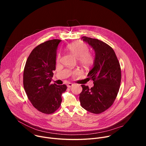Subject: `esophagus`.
Returning a JSON list of instances; mask_svg holds the SVG:
<instances>
[{
    "label": "esophagus",
    "instance_id": "34e87169",
    "mask_svg": "<svg viewBox=\"0 0 146 146\" xmlns=\"http://www.w3.org/2000/svg\"><path fill=\"white\" fill-rule=\"evenodd\" d=\"M73 86V84H72V83H70V82L68 83V84H67V87H68V88H70V87H72Z\"/></svg>",
    "mask_w": 146,
    "mask_h": 146
}]
</instances>
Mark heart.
I'll list each match as a JSON object with an SVG mask.
<instances>
[{
  "label": "heart",
  "instance_id": "1",
  "mask_svg": "<svg viewBox=\"0 0 146 146\" xmlns=\"http://www.w3.org/2000/svg\"><path fill=\"white\" fill-rule=\"evenodd\" d=\"M68 50L73 54L80 62V64L85 67L91 66L94 62V58L93 55L88 52L89 49L88 46L82 42H77L69 45L67 47ZM60 56L59 54L57 56V61L60 60ZM78 71L73 72V74L76 75L78 73Z\"/></svg>",
  "mask_w": 146,
  "mask_h": 146
}]
</instances>
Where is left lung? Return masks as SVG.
<instances>
[{"instance_id": "obj_1", "label": "left lung", "mask_w": 146, "mask_h": 146, "mask_svg": "<svg viewBox=\"0 0 146 146\" xmlns=\"http://www.w3.org/2000/svg\"><path fill=\"white\" fill-rule=\"evenodd\" d=\"M81 39L95 51L92 67L88 76L94 81V86L81 85V106L86 110L99 114L109 109L118 94L121 80L119 63L113 49L98 39L82 36Z\"/></svg>"}]
</instances>
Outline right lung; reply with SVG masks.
<instances>
[{"instance_id":"add662e5","label":"right lung","mask_w":146,"mask_h":146,"mask_svg":"<svg viewBox=\"0 0 146 146\" xmlns=\"http://www.w3.org/2000/svg\"><path fill=\"white\" fill-rule=\"evenodd\" d=\"M62 40L53 39L36 47L26 62L24 88L33 106L41 113L51 114L60 105L66 85L51 84L55 70L56 51Z\"/></svg>"}]
</instances>
